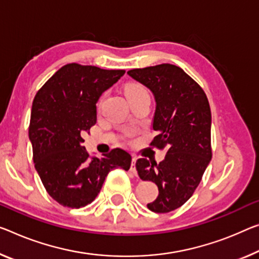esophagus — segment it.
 Segmentation results:
<instances>
[{
	"instance_id": "34e87169",
	"label": "esophagus",
	"mask_w": 259,
	"mask_h": 259,
	"mask_svg": "<svg viewBox=\"0 0 259 259\" xmlns=\"http://www.w3.org/2000/svg\"><path fill=\"white\" fill-rule=\"evenodd\" d=\"M135 162H137V158L133 157L132 158V163H131V169H130L133 174H137V168H135Z\"/></svg>"
}]
</instances>
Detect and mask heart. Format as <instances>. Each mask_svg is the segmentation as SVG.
Returning a JSON list of instances; mask_svg holds the SVG:
<instances>
[{"instance_id":"heart-1","label":"heart","mask_w":259,"mask_h":259,"mask_svg":"<svg viewBox=\"0 0 259 259\" xmlns=\"http://www.w3.org/2000/svg\"><path fill=\"white\" fill-rule=\"evenodd\" d=\"M125 94L130 101V99L140 97L143 96V95H148V91L145 88V85L137 82H132L125 85Z\"/></svg>"}]
</instances>
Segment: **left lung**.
I'll list each match as a JSON object with an SVG mask.
<instances>
[{"mask_svg":"<svg viewBox=\"0 0 259 259\" xmlns=\"http://www.w3.org/2000/svg\"><path fill=\"white\" fill-rule=\"evenodd\" d=\"M153 91L156 101L150 146L166 149L157 164L139 158L142 181H152L158 196L147 205L152 212L168 213L184 205L198 188L212 158L210 107L205 91L180 67L162 63L127 71Z\"/></svg>","mask_w":259,"mask_h":259,"instance_id":"1","label":"left lung"}]
</instances>
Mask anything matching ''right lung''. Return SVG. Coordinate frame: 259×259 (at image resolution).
<instances>
[{"label":"right lung","mask_w":259,"mask_h":259,"mask_svg":"<svg viewBox=\"0 0 259 259\" xmlns=\"http://www.w3.org/2000/svg\"><path fill=\"white\" fill-rule=\"evenodd\" d=\"M124 74L68 63L33 99L29 138L34 168L47 193L65 207H84L97 197L111 170L130 169L132 157L125 150L90 158L82 146V137L96 124L98 98Z\"/></svg>","instance_id":"1"}]
</instances>
